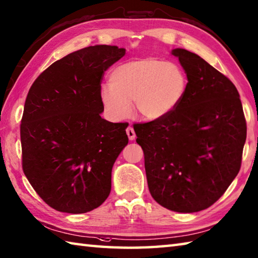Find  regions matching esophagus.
I'll use <instances>...</instances> for the list:
<instances>
[{
	"instance_id": "obj_1",
	"label": "esophagus",
	"mask_w": 258,
	"mask_h": 258,
	"mask_svg": "<svg viewBox=\"0 0 258 258\" xmlns=\"http://www.w3.org/2000/svg\"><path fill=\"white\" fill-rule=\"evenodd\" d=\"M126 134H127L130 141H134L135 138H136V134L134 132L133 127H127V128H126Z\"/></svg>"
}]
</instances>
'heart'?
<instances>
[{"label": "heart", "instance_id": "obj_1", "mask_svg": "<svg viewBox=\"0 0 258 258\" xmlns=\"http://www.w3.org/2000/svg\"><path fill=\"white\" fill-rule=\"evenodd\" d=\"M103 86L101 102L108 116L123 120L132 113V102L142 117L158 120L176 108L187 91L188 80L177 63L156 57L124 62Z\"/></svg>", "mask_w": 258, "mask_h": 258}]
</instances>
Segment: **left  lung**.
<instances>
[{"label":"left lung","mask_w":258,"mask_h":258,"mask_svg":"<svg viewBox=\"0 0 258 258\" xmlns=\"http://www.w3.org/2000/svg\"><path fill=\"white\" fill-rule=\"evenodd\" d=\"M188 80L166 117L134 125L153 199L167 210L195 213L213 205L239 172L246 120L235 85L205 59L174 48Z\"/></svg>","instance_id":"obj_1"}]
</instances>
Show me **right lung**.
Segmentation results:
<instances>
[{
	"mask_svg": "<svg viewBox=\"0 0 258 258\" xmlns=\"http://www.w3.org/2000/svg\"><path fill=\"white\" fill-rule=\"evenodd\" d=\"M125 52L94 45L71 53L40 74L26 96L23 172L38 196L58 212L93 211L111 191L112 168L128 143V124L101 117V82Z\"/></svg>",
	"mask_w": 258,
	"mask_h": 258,
	"instance_id": "1",
	"label": "right lung"
}]
</instances>
